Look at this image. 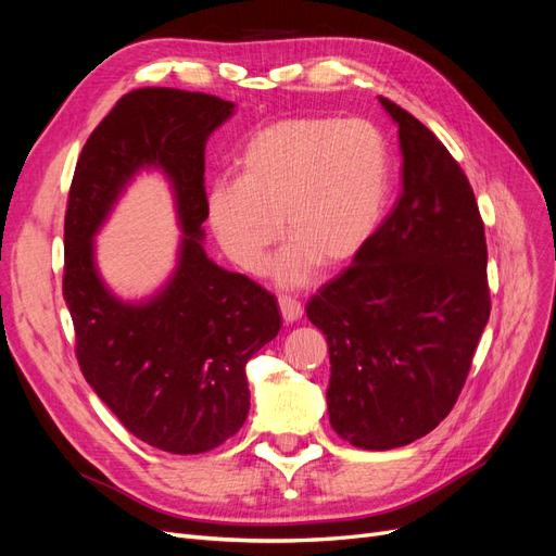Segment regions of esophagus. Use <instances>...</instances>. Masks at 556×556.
Returning a JSON list of instances; mask_svg holds the SVG:
<instances>
[{
  "label": "esophagus",
  "mask_w": 556,
  "mask_h": 556,
  "mask_svg": "<svg viewBox=\"0 0 556 556\" xmlns=\"http://www.w3.org/2000/svg\"><path fill=\"white\" fill-rule=\"evenodd\" d=\"M278 306H280V313H282V319L288 325L296 323V319L304 315V306H301V301H296L294 296H280L278 299Z\"/></svg>",
  "instance_id": "1"
}]
</instances>
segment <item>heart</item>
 I'll return each mask as SVG.
<instances>
[{
    "label": "heart",
    "mask_w": 556,
    "mask_h": 556,
    "mask_svg": "<svg viewBox=\"0 0 556 556\" xmlns=\"http://www.w3.org/2000/svg\"><path fill=\"white\" fill-rule=\"evenodd\" d=\"M237 172V180H215L206 194L217 243L243 271L260 274L285 229L292 243L274 274L296 288L319 264L339 268L371 241L390 190V150L357 117H288L252 134Z\"/></svg>",
    "instance_id": "b5f03b06"
}]
</instances>
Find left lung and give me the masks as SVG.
<instances>
[{
	"label": "left lung",
	"instance_id": "1",
	"mask_svg": "<svg viewBox=\"0 0 556 556\" xmlns=\"http://www.w3.org/2000/svg\"><path fill=\"white\" fill-rule=\"evenodd\" d=\"M403 190L368 245L306 306L327 336L333 431L392 450L439 427L459 399L490 319L484 223L462 166L390 99Z\"/></svg>",
	"mask_w": 556,
	"mask_h": 556
}]
</instances>
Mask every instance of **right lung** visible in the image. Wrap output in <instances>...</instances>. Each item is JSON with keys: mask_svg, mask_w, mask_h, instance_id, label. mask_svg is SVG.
I'll return each instance as SVG.
<instances>
[{"mask_svg": "<svg viewBox=\"0 0 556 556\" xmlns=\"http://www.w3.org/2000/svg\"><path fill=\"white\" fill-rule=\"evenodd\" d=\"M231 113V102L204 92H127L83 146L66 201L62 294L80 371L129 433L172 454L208 452L243 427L245 364L282 325L271 292L225 271L201 245L204 150ZM150 165L177 194L179 266L153 300L127 305L98 278L91 239L132 174Z\"/></svg>", "mask_w": 556, "mask_h": 556, "instance_id": "right-lung-1", "label": "right lung"}]
</instances>
